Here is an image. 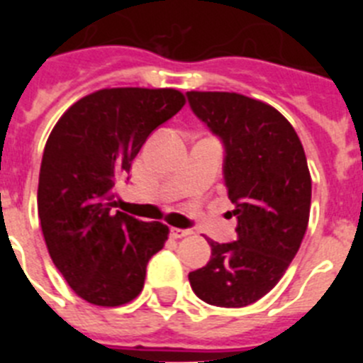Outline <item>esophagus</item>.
Masks as SVG:
<instances>
[{"instance_id": "obj_1", "label": "esophagus", "mask_w": 363, "mask_h": 363, "mask_svg": "<svg viewBox=\"0 0 363 363\" xmlns=\"http://www.w3.org/2000/svg\"><path fill=\"white\" fill-rule=\"evenodd\" d=\"M189 234H191V230L189 229H178V227H171L172 238H185V236H189Z\"/></svg>"}]
</instances>
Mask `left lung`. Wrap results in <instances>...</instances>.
<instances>
[{
  "instance_id": "obj_1",
  "label": "left lung",
  "mask_w": 363,
  "mask_h": 363,
  "mask_svg": "<svg viewBox=\"0 0 363 363\" xmlns=\"http://www.w3.org/2000/svg\"><path fill=\"white\" fill-rule=\"evenodd\" d=\"M189 107L223 147V185L236 240H209L211 259L189 272L200 300L255 303L280 281L307 230L311 174L300 138L277 108L236 92H187Z\"/></svg>"
}]
</instances>
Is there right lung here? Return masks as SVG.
Wrapping results in <instances>:
<instances>
[{
    "mask_svg": "<svg viewBox=\"0 0 363 363\" xmlns=\"http://www.w3.org/2000/svg\"><path fill=\"white\" fill-rule=\"evenodd\" d=\"M174 89H104L60 118L43 150L41 230L56 269L89 303L123 306L142 293L169 227L112 211L114 185L147 138L184 107Z\"/></svg>",
    "mask_w": 363,
    "mask_h": 363,
    "instance_id": "right-lung-1",
    "label": "right lung"
}]
</instances>
